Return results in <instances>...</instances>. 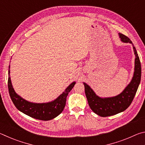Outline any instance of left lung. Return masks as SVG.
I'll list each match as a JSON object with an SVG mask.
<instances>
[{
    "label": "left lung",
    "mask_w": 145,
    "mask_h": 145,
    "mask_svg": "<svg viewBox=\"0 0 145 145\" xmlns=\"http://www.w3.org/2000/svg\"><path fill=\"white\" fill-rule=\"evenodd\" d=\"M118 34L122 42L131 43L133 46L135 62L134 75L131 81L119 95L112 97L104 98L98 96L89 85L83 82L85 94L91 109L95 114L102 117L113 116L126 110L131 104L141 81V67L136 49L128 37L121 33H118Z\"/></svg>",
    "instance_id": "left-lung-1"
}]
</instances>
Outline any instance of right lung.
Wrapping results in <instances>:
<instances>
[{
	"mask_svg": "<svg viewBox=\"0 0 145 145\" xmlns=\"http://www.w3.org/2000/svg\"><path fill=\"white\" fill-rule=\"evenodd\" d=\"M8 89L12 102L20 111L33 118L48 121L55 118L63 112L65 107L67 97L75 84V82L68 86L57 99L46 103L29 102L17 94L12 85L10 77V65L8 70Z\"/></svg>",
	"mask_w": 145,
	"mask_h": 145,
	"instance_id": "add662e5",
	"label": "right lung"
}]
</instances>
